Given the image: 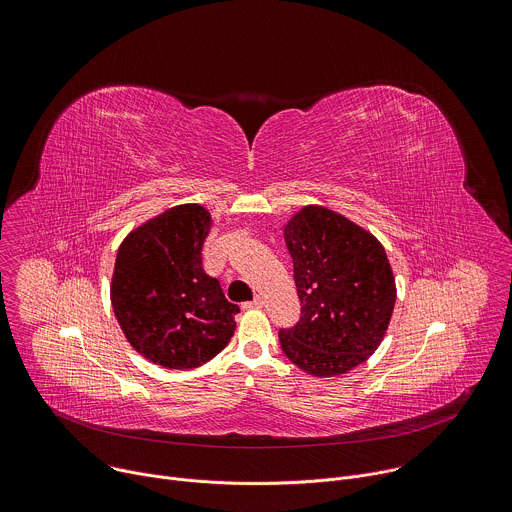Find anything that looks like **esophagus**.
I'll return each mask as SVG.
<instances>
[{
  "label": "esophagus",
  "instance_id": "34e87169",
  "mask_svg": "<svg viewBox=\"0 0 512 512\" xmlns=\"http://www.w3.org/2000/svg\"><path fill=\"white\" fill-rule=\"evenodd\" d=\"M262 306H264L262 296H256L254 300H250V302H244V304H242V308H244V310H256V308H262Z\"/></svg>",
  "mask_w": 512,
  "mask_h": 512
}]
</instances>
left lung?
Segmentation results:
<instances>
[{
    "label": "left lung",
    "mask_w": 512,
    "mask_h": 512,
    "mask_svg": "<svg viewBox=\"0 0 512 512\" xmlns=\"http://www.w3.org/2000/svg\"><path fill=\"white\" fill-rule=\"evenodd\" d=\"M300 320L278 338L292 364L336 376L362 364L388 328L396 288L382 244L344 216L306 206L284 230Z\"/></svg>",
    "instance_id": "8db88e82"
}]
</instances>
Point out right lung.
Wrapping results in <instances>:
<instances>
[{
  "label": "right lung",
  "instance_id": "add662e5",
  "mask_svg": "<svg viewBox=\"0 0 512 512\" xmlns=\"http://www.w3.org/2000/svg\"><path fill=\"white\" fill-rule=\"evenodd\" d=\"M210 214L176 206L134 230L120 246L112 306L128 342L164 368H196L232 338L240 308L204 272Z\"/></svg>",
  "mask_w": 512,
  "mask_h": 512
}]
</instances>
